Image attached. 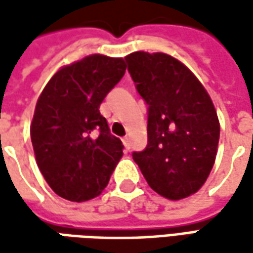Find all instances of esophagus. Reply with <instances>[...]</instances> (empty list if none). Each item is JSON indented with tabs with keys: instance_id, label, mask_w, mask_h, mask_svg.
Returning a JSON list of instances; mask_svg holds the SVG:
<instances>
[{
	"instance_id": "esophagus-1",
	"label": "esophagus",
	"mask_w": 253,
	"mask_h": 253,
	"mask_svg": "<svg viewBox=\"0 0 253 253\" xmlns=\"http://www.w3.org/2000/svg\"><path fill=\"white\" fill-rule=\"evenodd\" d=\"M122 143H124V146H125L126 149H131V139H129L128 136H125V138L122 139Z\"/></svg>"
}]
</instances>
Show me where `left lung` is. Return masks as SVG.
<instances>
[{"label": "left lung", "instance_id": "left-lung-1", "mask_svg": "<svg viewBox=\"0 0 253 253\" xmlns=\"http://www.w3.org/2000/svg\"><path fill=\"white\" fill-rule=\"evenodd\" d=\"M136 90L149 105L148 146L132 158L152 190L169 200L197 193L218 151L219 121L204 85L170 54L125 56Z\"/></svg>", "mask_w": 253, "mask_h": 253}]
</instances>
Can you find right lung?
Returning <instances> with one entry per match:
<instances>
[{
    "label": "right lung",
    "mask_w": 253,
    "mask_h": 253,
    "mask_svg": "<svg viewBox=\"0 0 253 253\" xmlns=\"http://www.w3.org/2000/svg\"><path fill=\"white\" fill-rule=\"evenodd\" d=\"M122 57L90 54L60 67L41 92L31 122L38 168L54 193L88 201L107 187L122 158L100 104L125 74Z\"/></svg>",
    "instance_id": "add662e5"
}]
</instances>
